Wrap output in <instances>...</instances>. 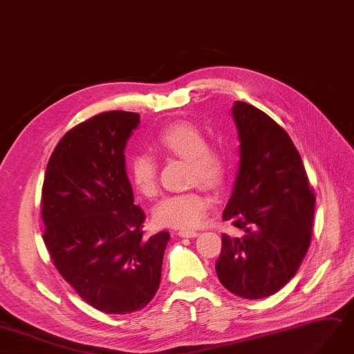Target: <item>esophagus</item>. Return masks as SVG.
Masks as SVG:
<instances>
[{"label": "esophagus", "mask_w": 354, "mask_h": 354, "mask_svg": "<svg viewBox=\"0 0 354 354\" xmlns=\"http://www.w3.org/2000/svg\"><path fill=\"white\" fill-rule=\"evenodd\" d=\"M178 236L181 238H195L198 236L196 231H178Z\"/></svg>", "instance_id": "obj_1"}]
</instances>
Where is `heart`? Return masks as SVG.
I'll use <instances>...</instances> for the list:
<instances>
[{
	"mask_svg": "<svg viewBox=\"0 0 354 354\" xmlns=\"http://www.w3.org/2000/svg\"><path fill=\"white\" fill-rule=\"evenodd\" d=\"M153 145L162 153L189 160V177L192 183L201 181L209 189H217L225 183L227 176L226 155L221 149L209 147L207 136L194 123H173L158 133ZM129 178L141 195L155 196L158 194V164L153 156L133 155L129 160ZM209 204V196L198 186L159 201L153 209V217L160 226L192 229L204 221Z\"/></svg>",
	"mask_w": 354,
	"mask_h": 354,
	"instance_id": "1",
	"label": "heart"
}]
</instances>
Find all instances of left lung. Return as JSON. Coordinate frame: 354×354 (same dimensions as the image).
I'll use <instances>...</instances> for the list:
<instances>
[{
    "label": "left lung",
    "mask_w": 354,
    "mask_h": 354,
    "mask_svg": "<svg viewBox=\"0 0 354 354\" xmlns=\"http://www.w3.org/2000/svg\"><path fill=\"white\" fill-rule=\"evenodd\" d=\"M232 118L240 138V167L223 221L245 232L222 235L216 272L245 299L279 292L298 271L310 247L314 196L299 151L268 114L236 101Z\"/></svg>",
    "instance_id": "1"
}]
</instances>
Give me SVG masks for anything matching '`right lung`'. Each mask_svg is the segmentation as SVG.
<instances>
[{"instance_id": "obj_1", "label": "right lung", "mask_w": 354, "mask_h": 354, "mask_svg": "<svg viewBox=\"0 0 354 354\" xmlns=\"http://www.w3.org/2000/svg\"><path fill=\"white\" fill-rule=\"evenodd\" d=\"M140 114L106 111L55 147L41 190L43 240L53 265L83 301L107 314L145 308L159 288L169 234H142L125 150Z\"/></svg>"}]
</instances>
